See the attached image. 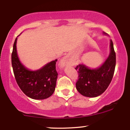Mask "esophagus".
<instances>
[{
    "label": "esophagus",
    "mask_w": 130,
    "mask_h": 130,
    "mask_svg": "<svg viewBox=\"0 0 130 130\" xmlns=\"http://www.w3.org/2000/svg\"><path fill=\"white\" fill-rule=\"evenodd\" d=\"M70 64V60H69V58L68 56H65L64 58L61 60V62H60V65L62 67L66 66V65H68Z\"/></svg>",
    "instance_id": "obj_1"
}]
</instances>
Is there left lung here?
<instances>
[{"instance_id": "8db88e82", "label": "left lung", "mask_w": 130, "mask_h": 130, "mask_svg": "<svg viewBox=\"0 0 130 130\" xmlns=\"http://www.w3.org/2000/svg\"><path fill=\"white\" fill-rule=\"evenodd\" d=\"M110 49L108 58L99 68L91 70L83 64H79L75 68L78 74L76 88L83 96L94 98L102 94L108 87L116 65V54L112 40L110 41Z\"/></svg>"}]
</instances>
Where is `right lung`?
Segmentation results:
<instances>
[{
	"mask_svg": "<svg viewBox=\"0 0 130 130\" xmlns=\"http://www.w3.org/2000/svg\"><path fill=\"white\" fill-rule=\"evenodd\" d=\"M15 39L12 53V65L16 81L26 96L37 100L49 98L54 93L58 78L57 59L50 62L36 71H30L21 63L17 51Z\"/></svg>",
	"mask_w": 130,
	"mask_h": 130,
	"instance_id": "obj_1",
	"label": "right lung"
}]
</instances>
